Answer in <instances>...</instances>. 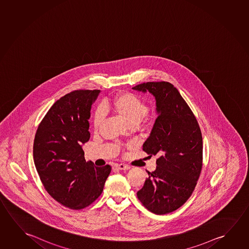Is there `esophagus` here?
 <instances>
[{"label": "esophagus", "instance_id": "34e87169", "mask_svg": "<svg viewBox=\"0 0 249 249\" xmlns=\"http://www.w3.org/2000/svg\"><path fill=\"white\" fill-rule=\"evenodd\" d=\"M115 168L126 171V170H128L130 167L128 165H124V164H117V165H115Z\"/></svg>", "mask_w": 249, "mask_h": 249}]
</instances>
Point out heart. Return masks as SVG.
Here are the masks:
<instances>
[{"instance_id": "1", "label": "heart", "mask_w": 249, "mask_h": 249, "mask_svg": "<svg viewBox=\"0 0 249 249\" xmlns=\"http://www.w3.org/2000/svg\"><path fill=\"white\" fill-rule=\"evenodd\" d=\"M104 107L118 115L126 125L139 124L148 113V107L145 102L140 96L129 92L120 93L114 99L105 102ZM102 120V112L98 110L94 120V126L96 128L99 127Z\"/></svg>"}]
</instances>
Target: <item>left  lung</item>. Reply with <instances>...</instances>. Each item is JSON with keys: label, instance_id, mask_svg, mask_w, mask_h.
Segmentation results:
<instances>
[{"label": "left lung", "instance_id": "8db88e82", "mask_svg": "<svg viewBox=\"0 0 249 249\" xmlns=\"http://www.w3.org/2000/svg\"><path fill=\"white\" fill-rule=\"evenodd\" d=\"M152 94L158 117L142 145L157 155L156 169L148 172L139 200L154 214L176 211L191 196L200 176L203 138L198 123L179 92L167 82H147L133 87Z\"/></svg>", "mask_w": 249, "mask_h": 249}]
</instances>
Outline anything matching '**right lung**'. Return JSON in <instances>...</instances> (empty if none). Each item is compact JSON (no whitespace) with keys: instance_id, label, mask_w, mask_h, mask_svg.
I'll list each match as a JSON object with an SVG mask.
<instances>
[{"instance_id":"right-lung-1","label":"right lung","mask_w":249,"mask_h":249,"mask_svg":"<svg viewBox=\"0 0 249 249\" xmlns=\"http://www.w3.org/2000/svg\"><path fill=\"white\" fill-rule=\"evenodd\" d=\"M101 90H75L57 100L39 124L34 160L46 192L62 205L81 210L104 191L110 165L96 167L84 160L90 109Z\"/></svg>"}]
</instances>
